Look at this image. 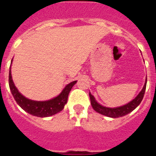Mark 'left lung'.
Listing matches in <instances>:
<instances>
[{
    "label": "left lung",
    "instance_id": "1",
    "mask_svg": "<svg viewBox=\"0 0 156 156\" xmlns=\"http://www.w3.org/2000/svg\"><path fill=\"white\" fill-rule=\"evenodd\" d=\"M147 79H146L145 84L143 86V88L139 92V94L132 101H130L128 104H126V105L117 107V108H107V107L102 106L101 104H99L95 100V97L90 92L89 93V95H90L91 106H92L93 109L95 111H96L99 113L102 114V115H104V116H108V117L117 118V117L126 116V115L129 114V112H131L133 110H134L140 104L141 101L143 100L144 94H145L146 87H147Z\"/></svg>",
    "mask_w": 156,
    "mask_h": 156
}]
</instances>
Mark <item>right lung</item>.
Here are the masks:
<instances>
[{
    "label": "right lung",
    "instance_id": "right-lung-1",
    "mask_svg": "<svg viewBox=\"0 0 156 156\" xmlns=\"http://www.w3.org/2000/svg\"><path fill=\"white\" fill-rule=\"evenodd\" d=\"M76 83L77 81H73L69 83L64 88L60 95L52 100H46V101H35L26 98L18 91L12 79L10 67H9V85L14 100L24 111L30 113V115L39 116V117H47V116H52L54 114L63 110L64 107L68 100L69 91Z\"/></svg>",
    "mask_w": 156,
    "mask_h": 156
}]
</instances>
